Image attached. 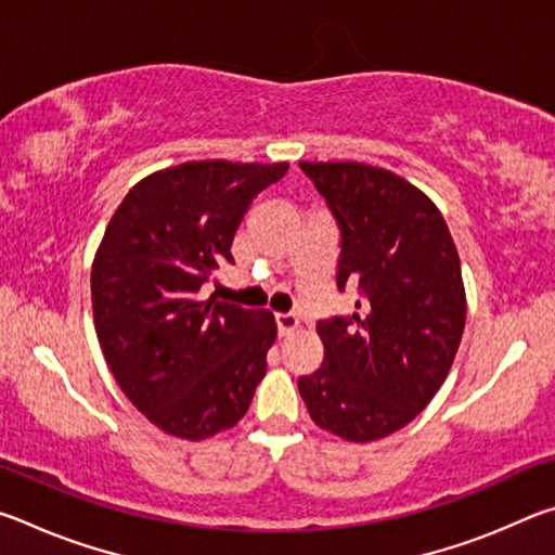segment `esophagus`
<instances>
[{
	"instance_id": "esophagus-1",
	"label": "esophagus",
	"mask_w": 555,
	"mask_h": 555,
	"mask_svg": "<svg viewBox=\"0 0 555 555\" xmlns=\"http://www.w3.org/2000/svg\"><path fill=\"white\" fill-rule=\"evenodd\" d=\"M274 321H276V327H279V335L281 337L296 333L298 327H300V321H298L294 313H276Z\"/></svg>"
}]
</instances>
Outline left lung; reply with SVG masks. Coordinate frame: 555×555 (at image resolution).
Listing matches in <instances>:
<instances>
[{
    "label": "left lung",
    "instance_id": "left-lung-1",
    "mask_svg": "<svg viewBox=\"0 0 555 555\" xmlns=\"http://www.w3.org/2000/svg\"><path fill=\"white\" fill-rule=\"evenodd\" d=\"M340 228L337 288L352 315L318 323L325 360L298 379L318 426L352 443L403 428L453 367L465 327L460 257L443 215L416 185L357 162H300Z\"/></svg>",
    "mask_w": 555,
    "mask_h": 555
}]
</instances>
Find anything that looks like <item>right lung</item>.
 <instances>
[{
	"mask_svg": "<svg viewBox=\"0 0 555 555\" xmlns=\"http://www.w3.org/2000/svg\"><path fill=\"white\" fill-rule=\"evenodd\" d=\"M288 164L188 162L139 181L92 261L98 340L127 399L168 436L203 440L247 413L276 340L269 311L201 300L251 201Z\"/></svg>",
	"mask_w": 555,
	"mask_h": 555,
	"instance_id": "add662e5",
	"label": "right lung"
}]
</instances>
